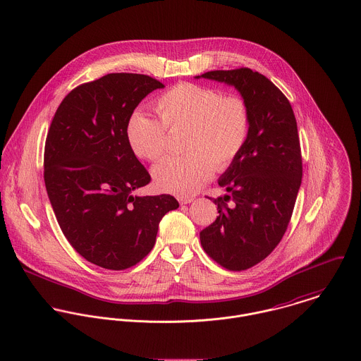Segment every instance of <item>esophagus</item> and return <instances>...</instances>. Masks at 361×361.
Segmentation results:
<instances>
[{
  "instance_id": "34e87169",
  "label": "esophagus",
  "mask_w": 361,
  "mask_h": 361,
  "mask_svg": "<svg viewBox=\"0 0 361 361\" xmlns=\"http://www.w3.org/2000/svg\"><path fill=\"white\" fill-rule=\"evenodd\" d=\"M178 200H179L180 204H189V203L193 202V197H179Z\"/></svg>"
}]
</instances>
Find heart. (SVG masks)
<instances>
[{
	"instance_id": "1",
	"label": "heart",
	"mask_w": 361,
	"mask_h": 361,
	"mask_svg": "<svg viewBox=\"0 0 361 361\" xmlns=\"http://www.w3.org/2000/svg\"><path fill=\"white\" fill-rule=\"evenodd\" d=\"M161 122L137 111L125 129L132 153L155 161L168 149V133L185 129L180 157H168L153 168L155 186L164 192L190 196L212 176L215 166L226 169L243 152L252 128L247 102L219 89L182 82L155 102Z\"/></svg>"
}]
</instances>
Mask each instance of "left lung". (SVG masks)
<instances>
[{"mask_svg":"<svg viewBox=\"0 0 361 361\" xmlns=\"http://www.w3.org/2000/svg\"><path fill=\"white\" fill-rule=\"evenodd\" d=\"M196 78L235 86L252 114L243 152L218 180L229 195L214 199L219 215L200 232L209 257L243 271L269 256L288 229L303 175L298 123L285 94L256 71H209Z\"/></svg>","mask_w":361,"mask_h":361,"instance_id":"8db88e82","label":"left lung"}]
</instances>
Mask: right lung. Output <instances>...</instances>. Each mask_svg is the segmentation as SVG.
<instances>
[{"mask_svg": "<svg viewBox=\"0 0 361 361\" xmlns=\"http://www.w3.org/2000/svg\"><path fill=\"white\" fill-rule=\"evenodd\" d=\"M162 87L147 75L108 73L75 87L47 133L44 182L56 221L71 246L105 269L146 257L159 221L179 207L171 195H133L152 176L125 136L135 108Z\"/></svg>", "mask_w": 361, "mask_h": 361, "instance_id": "1", "label": "right lung"}]
</instances>
